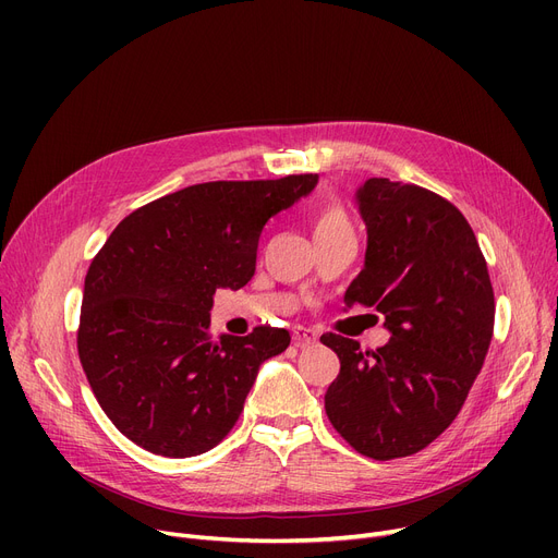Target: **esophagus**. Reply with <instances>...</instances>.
Segmentation results:
<instances>
[{"label": "esophagus", "mask_w": 558, "mask_h": 558, "mask_svg": "<svg viewBox=\"0 0 558 558\" xmlns=\"http://www.w3.org/2000/svg\"><path fill=\"white\" fill-rule=\"evenodd\" d=\"M291 335H294V343H296V345H310V343H316V341H318L316 330L305 328V326H296L294 330H291Z\"/></svg>", "instance_id": "esophagus-1"}]
</instances>
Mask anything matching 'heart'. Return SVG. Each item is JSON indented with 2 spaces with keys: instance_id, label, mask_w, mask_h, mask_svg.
Instances as JSON below:
<instances>
[{
  "instance_id": "1",
  "label": "heart",
  "mask_w": 558,
  "mask_h": 558,
  "mask_svg": "<svg viewBox=\"0 0 558 558\" xmlns=\"http://www.w3.org/2000/svg\"><path fill=\"white\" fill-rule=\"evenodd\" d=\"M350 221L348 215L343 213L341 205L328 203L318 210L316 221H314V232H328V230H348Z\"/></svg>"
}]
</instances>
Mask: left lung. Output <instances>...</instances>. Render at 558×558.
Returning a JSON list of instances; mask_svg holds the SVG:
<instances>
[{
  "mask_svg": "<svg viewBox=\"0 0 558 558\" xmlns=\"http://www.w3.org/2000/svg\"><path fill=\"white\" fill-rule=\"evenodd\" d=\"M355 198L368 242L343 303L375 307L391 339L362 353L355 339L320 337L341 362L326 414L360 454L389 461L427 448L461 412L495 299L475 232L450 201L389 179H368Z\"/></svg>",
  "mask_w": 558,
  "mask_h": 558,
  "instance_id": "8db88e82",
  "label": "left lung"
}]
</instances>
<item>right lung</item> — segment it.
<instances>
[{
  "label": "right lung",
  "instance_id": "right-lung-1",
  "mask_svg": "<svg viewBox=\"0 0 558 558\" xmlns=\"http://www.w3.org/2000/svg\"><path fill=\"white\" fill-rule=\"evenodd\" d=\"M318 183H201L120 221L85 276L78 357L101 409L154 454L213 450L238 423L262 362L287 350L284 328L210 337L213 296L255 274L264 223Z\"/></svg>",
  "mask_w": 558,
  "mask_h": 558
}]
</instances>
